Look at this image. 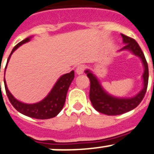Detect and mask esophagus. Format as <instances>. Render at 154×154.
<instances>
[{"label": "esophagus", "instance_id": "esophagus-1", "mask_svg": "<svg viewBox=\"0 0 154 154\" xmlns=\"http://www.w3.org/2000/svg\"><path fill=\"white\" fill-rule=\"evenodd\" d=\"M85 66H84V65H80V66H77V69H76V73H77L78 75L82 74V73H84V71H85Z\"/></svg>", "mask_w": 154, "mask_h": 154}]
</instances>
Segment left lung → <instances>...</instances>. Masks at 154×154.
<instances>
[{
	"instance_id": "1",
	"label": "left lung",
	"mask_w": 154,
	"mask_h": 154,
	"mask_svg": "<svg viewBox=\"0 0 154 154\" xmlns=\"http://www.w3.org/2000/svg\"><path fill=\"white\" fill-rule=\"evenodd\" d=\"M121 35L125 45L122 49H120L119 51L129 50L133 54L140 57L143 64L144 72L143 74V88L139 92V94L130 98H120V97H113L103 89L97 77L89 69H86L85 73H87V76L90 80L91 84L90 93H89L91 102L95 110L108 116L121 115L134 109L140 105L142 100L143 99L147 89L149 69H148V64L146 60L145 56L136 40L123 34Z\"/></svg>"
}]
</instances>
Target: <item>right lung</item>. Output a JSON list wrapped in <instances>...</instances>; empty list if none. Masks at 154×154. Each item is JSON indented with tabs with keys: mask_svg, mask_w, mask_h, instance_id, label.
<instances>
[{
	"mask_svg": "<svg viewBox=\"0 0 154 154\" xmlns=\"http://www.w3.org/2000/svg\"><path fill=\"white\" fill-rule=\"evenodd\" d=\"M31 38L32 37L26 38L14 46L9 56L8 60L7 61L5 73L7 65H8V63L10 60L11 54L19 47L20 45L29 42ZM73 78H74V71L73 70H72L70 73H66V74L61 76L57 81V83L55 84L54 87L53 88L51 91L49 92V94L43 100L38 103H35V104H25V103L18 101L8 89L5 79H4V82H5V91H6L8 97L11 104L13 105V107L16 110L18 111L21 114L29 116L31 118L38 119H51V118L57 116L63 109L64 104H65V101H66L67 91Z\"/></svg>",
	"mask_w": 154,
	"mask_h": 154,
	"instance_id": "obj_1",
	"label": "right lung"
}]
</instances>
